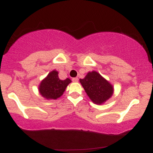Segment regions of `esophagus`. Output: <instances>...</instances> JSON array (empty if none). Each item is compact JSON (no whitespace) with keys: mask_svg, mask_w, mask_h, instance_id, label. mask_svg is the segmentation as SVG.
<instances>
[{"mask_svg":"<svg viewBox=\"0 0 153 153\" xmlns=\"http://www.w3.org/2000/svg\"><path fill=\"white\" fill-rule=\"evenodd\" d=\"M72 80H73V82H77L78 81V78H73V79H72Z\"/></svg>","mask_w":153,"mask_h":153,"instance_id":"esophagus-1","label":"esophagus"}]
</instances>
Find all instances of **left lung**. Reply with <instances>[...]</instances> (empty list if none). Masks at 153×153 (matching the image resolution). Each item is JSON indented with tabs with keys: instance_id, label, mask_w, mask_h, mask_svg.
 <instances>
[{
	"instance_id": "left-lung-1",
	"label": "left lung",
	"mask_w": 153,
	"mask_h": 153,
	"mask_svg": "<svg viewBox=\"0 0 153 153\" xmlns=\"http://www.w3.org/2000/svg\"><path fill=\"white\" fill-rule=\"evenodd\" d=\"M80 82L93 103L101 105L108 101L114 94V86L109 81L96 71L88 72Z\"/></svg>"
}]
</instances>
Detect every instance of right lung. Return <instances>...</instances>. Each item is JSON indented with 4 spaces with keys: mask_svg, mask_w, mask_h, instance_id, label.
I'll return each instance as SVG.
<instances>
[{
    "mask_svg": "<svg viewBox=\"0 0 153 153\" xmlns=\"http://www.w3.org/2000/svg\"><path fill=\"white\" fill-rule=\"evenodd\" d=\"M56 70L50 72L39 85V92L47 100H55L62 96L67 86L71 82L70 78L60 80Z\"/></svg>",
    "mask_w": 153,
    "mask_h": 153,
    "instance_id": "right-lung-1",
    "label": "right lung"
}]
</instances>
